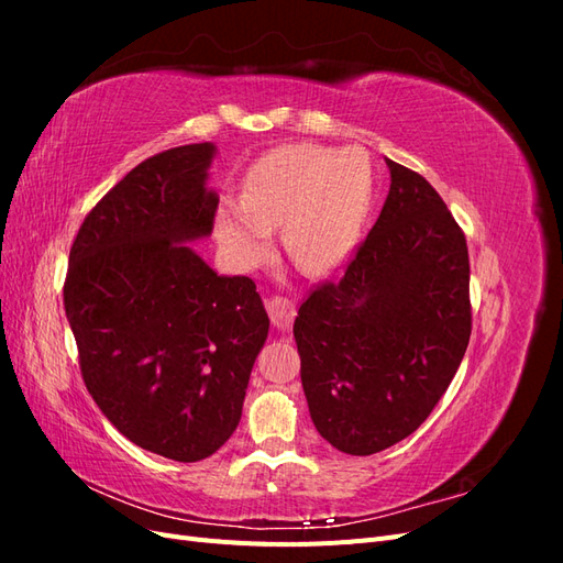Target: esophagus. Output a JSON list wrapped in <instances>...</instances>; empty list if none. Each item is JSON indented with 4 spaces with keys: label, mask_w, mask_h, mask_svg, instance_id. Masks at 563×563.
I'll use <instances>...</instances> for the list:
<instances>
[{
    "label": "esophagus",
    "mask_w": 563,
    "mask_h": 563,
    "mask_svg": "<svg viewBox=\"0 0 563 563\" xmlns=\"http://www.w3.org/2000/svg\"><path fill=\"white\" fill-rule=\"evenodd\" d=\"M265 308H267L269 319L275 321V327L282 329V331L291 327L294 319H296V302L291 298H286V296H269L265 300Z\"/></svg>",
    "instance_id": "34e87169"
}]
</instances>
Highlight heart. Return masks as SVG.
Returning <instances> with one entry per match:
<instances>
[{
	"instance_id": "1",
	"label": "heart",
	"mask_w": 563,
	"mask_h": 563,
	"mask_svg": "<svg viewBox=\"0 0 563 563\" xmlns=\"http://www.w3.org/2000/svg\"><path fill=\"white\" fill-rule=\"evenodd\" d=\"M373 199V166L360 147L284 145L251 166L242 199L220 203L216 236L236 263H261L284 223V244L302 269L343 263Z\"/></svg>"
}]
</instances>
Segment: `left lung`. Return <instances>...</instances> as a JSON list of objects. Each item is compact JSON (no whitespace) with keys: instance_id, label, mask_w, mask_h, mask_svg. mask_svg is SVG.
Returning a JSON list of instances; mask_svg holds the SVG:
<instances>
[{"instance_id":"1","label":"left lung","mask_w":563,"mask_h":563,"mask_svg":"<svg viewBox=\"0 0 563 563\" xmlns=\"http://www.w3.org/2000/svg\"><path fill=\"white\" fill-rule=\"evenodd\" d=\"M343 275L302 300L294 335L317 432L350 455L413 434L444 397L472 333L465 234L434 187L397 162Z\"/></svg>"}]
</instances>
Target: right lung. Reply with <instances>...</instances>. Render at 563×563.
<instances>
[{
    "label": "right lung",
    "instance_id": "1",
    "mask_svg": "<svg viewBox=\"0 0 563 563\" xmlns=\"http://www.w3.org/2000/svg\"><path fill=\"white\" fill-rule=\"evenodd\" d=\"M216 147L141 162L84 218L63 284L84 385L135 446L178 463L232 437L269 319L249 277H220L185 242L211 234Z\"/></svg>",
    "mask_w": 563,
    "mask_h": 563
}]
</instances>
